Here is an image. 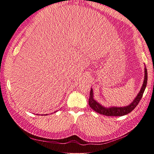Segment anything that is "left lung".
Masks as SVG:
<instances>
[{
	"mask_svg": "<svg viewBox=\"0 0 154 154\" xmlns=\"http://www.w3.org/2000/svg\"><path fill=\"white\" fill-rule=\"evenodd\" d=\"M147 81H148V73L147 69L145 66L144 67V82L142 87L140 88V92H138L137 96L133 100L129 105L123 107H117V106H111V107H105L102 106L101 103L98 102L94 98V92L93 90L91 88L90 92V97L88 99V104L91 108L94 110L96 112L100 113L102 115H104L106 116H123L131 112L137 106L139 102L142 97V95L144 94L145 88L147 85Z\"/></svg>",
	"mask_w": 154,
	"mask_h": 154,
	"instance_id": "left-lung-1",
	"label": "left lung"
}]
</instances>
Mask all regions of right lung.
<instances>
[{"instance_id": "add662e5", "label": "right lung", "mask_w": 154, "mask_h": 154, "mask_svg": "<svg viewBox=\"0 0 154 154\" xmlns=\"http://www.w3.org/2000/svg\"><path fill=\"white\" fill-rule=\"evenodd\" d=\"M46 115H47V114H46ZM46 115H45V116H46Z\"/></svg>"}]
</instances>
